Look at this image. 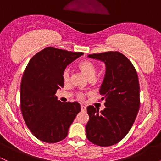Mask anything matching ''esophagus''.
Masks as SVG:
<instances>
[{
  "label": "esophagus",
  "mask_w": 161,
  "mask_h": 161,
  "mask_svg": "<svg viewBox=\"0 0 161 161\" xmlns=\"http://www.w3.org/2000/svg\"><path fill=\"white\" fill-rule=\"evenodd\" d=\"M81 110H82V111H86V107L84 106V105H81Z\"/></svg>",
  "instance_id": "1"
}]
</instances>
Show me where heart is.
Returning <instances> with one entry per match:
<instances>
[{"instance_id":"obj_1","label":"heart","mask_w":161,"mask_h":161,"mask_svg":"<svg viewBox=\"0 0 161 161\" xmlns=\"http://www.w3.org/2000/svg\"><path fill=\"white\" fill-rule=\"evenodd\" d=\"M77 66L82 73L86 76L88 77L90 80H92L95 78L96 73V68L95 64L89 60H82L77 64ZM63 80L64 83H68L70 80V71L69 69H65L63 72ZM77 98L79 100H83L85 97V95L83 93H78L76 95Z\"/></svg>"}]
</instances>
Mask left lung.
<instances>
[{"label": "left lung", "instance_id": "left-lung-1", "mask_svg": "<svg viewBox=\"0 0 161 161\" xmlns=\"http://www.w3.org/2000/svg\"><path fill=\"white\" fill-rule=\"evenodd\" d=\"M104 62L105 76L100 88L105 108L88 106L87 138L102 147L114 145L128 134L140 107V86L137 72L130 60L118 51L89 54Z\"/></svg>", "mask_w": 161, "mask_h": 161}]
</instances>
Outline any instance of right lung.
Here are the masks:
<instances>
[{"instance_id":"obj_1","label":"right lung","mask_w":161,"mask_h":161,"mask_svg":"<svg viewBox=\"0 0 161 161\" xmlns=\"http://www.w3.org/2000/svg\"><path fill=\"white\" fill-rule=\"evenodd\" d=\"M82 54L47 47L34 55L24 70L20 109L28 128L41 141L56 143L64 139L80 112L78 102H61L55 94L64 87L66 66Z\"/></svg>"}]
</instances>
